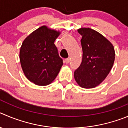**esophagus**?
I'll list each match as a JSON object with an SVG mask.
<instances>
[{"instance_id":"esophagus-1","label":"esophagus","mask_w":128,"mask_h":128,"mask_svg":"<svg viewBox=\"0 0 128 128\" xmlns=\"http://www.w3.org/2000/svg\"><path fill=\"white\" fill-rule=\"evenodd\" d=\"M64 61H65L66 63H69V62H70V57H69V58H66Z\"/></svg>"}]
</instances>
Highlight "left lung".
Here are the masks:
<instances>
[{
	"instance_id": "1",
	"label": "left lung",
	"mask_w": 128,
	"mask_h": 128,
	"mask_svg": "<svg viewBox=\"0 0 128 128\" xmlns=\"http://www.w3.org/2000/svg\"><path fill=\"white\" fill-rule=\"evenodd\" d=\"M81 40L83 58L74 76L81 87L92 88L104 80L115 59L114 46L102 34L94 30L82 28L78 30Z\"/></svg>"
}]
</instances>
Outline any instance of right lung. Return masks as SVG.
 <instances>
[{
  "label": "right lung",
  "instance_id": "1",
  "mask_svg": "<svg viewBox=\"0 0 128 128\" xmlns=\"http://www.w3.org/2000/svg\"><path fill=\"white\" fill-rule=\"evenodd\" d=\"M59 34L42 26L22 42L20 52L21 68L28 80L35 84H50L60 71L63 60L54 44Z\"/></svg>",
  "mask_w": 128,
  "mask_h": 128
}]
</instances>
